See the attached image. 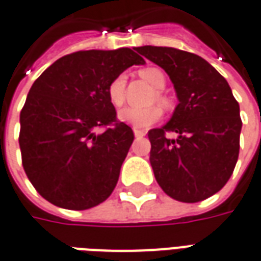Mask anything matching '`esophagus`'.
<instances>
[{"label": "esophagus", "instance_id": "esophagus-1", "mask_svg": "<svg viewBox=\"0 0 261 261\" xmlns=\"http://www.w3.org/2000/svg\"><path fill=\"white\" fill-rule=\"evenodd\" d=\"M134 136H136V138H141V137L145 136V133L140 130H134Z\"/></svg>", "mask_w": 261, "mask_h": 261}]
</instances>
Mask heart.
Listing matches in <instances>:
<instances>
[{"mask_svg": "<svg viewBox=\"0 0 261 261\" xmlns=\"http://www.w3.org/2000/svg\"><path fill=\"white\" fill-rule=\"evenodd\" d=\"M144 80L147 81L148 84L155 88V89H164L165 84H166V78L165 74L158 68L153 67H148L140 71ZM124 88H125V76L124 75H117L108 88V96L109 100L112 102L114 106H120L124 102ZM156 100L159 103H164V96L158 93L156 95ZM161 110L155 106L145 109H137V108H124L119 112V119L125 123V124L134 127L137 130H145L148 127H151L155 123H158L161 120Z\"/></svg>", "mask_w": 261, "mask_h": 261, "instance_id": "b5f03b06", "label": "heart"}]
</instances>
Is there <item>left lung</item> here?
Instances as JSON below:
<instances>
[{"instance_id": "8db88e82", "label": "left lung", "mask_w": 261, "mask_h": 261, "mask_svg": "<svg viewBox=\"0 0 261 261\" xmlns=\"http://www.w3.org/2000/svg\"><path fill=\"white\" fill-rule=\"evenodd\" d=\"M169 75L179 105L161 128L148 131L155 179L177 201L211 197L229 180L239 155V103L228 82L197 54L173 47L136 48ZM176 132V139L166 137Z\"/></svg>"}]
</instances>
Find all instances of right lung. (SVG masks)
<instances>
[{"label": "right lung", "instance_id": "obj_1", "mask_svg": "<svg viewBox=\"0 0 261 261\" xmlns=\"http://www.w3.org/2000/svg\"><path fill=\"white\" fill-rule=\"evenodd\" d=\"M134 64L145 61L127 47L76 51L33 82L20 112L22 165L54 205L88 210L114 190L134 133L116 117L108 88ZM99 126L107 130L96 135Z\"/></svg>", "mask_w": 261, "mask_h": 261}]
</instances>
